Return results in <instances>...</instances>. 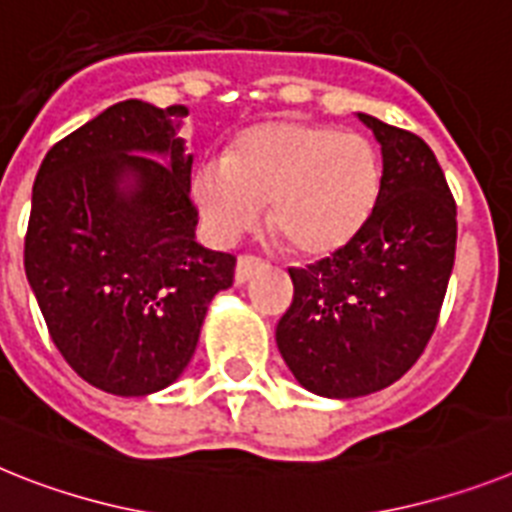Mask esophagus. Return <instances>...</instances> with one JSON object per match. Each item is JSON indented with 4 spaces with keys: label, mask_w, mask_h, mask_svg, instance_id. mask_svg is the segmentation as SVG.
<instances>
[{
    "label": "esophagus",
    "mask_w": 512,
    "mask_h": 512,
    "mask_svg": "<svg viewBox=\"0 0 512 512\" xmlns=\"http://www.w3.org/2000/svg\"><path fill=\"white\" fill-rule=\"evenodd\" d=\"M263 265H265V260H260V257H255V255H239V260H236V273H234L236 283L249 281V278L255 276L257 270L263 268Z\"/></svg>",
    "instance_id": "obj_1"
}]
</instances>
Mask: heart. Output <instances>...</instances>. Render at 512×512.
Instances as JSON below:
<instances>
[{
    "label": "heart",
    "instance_id": "heart-1",
    "mask_svg": "<svg viewBox=\"0 0 512 512\" xmlns=\"http://www.w3.org/2000/svg\"><path fill=\"white\" fill-rule=\"evenodd\" d=\"M382 166L356 132L299 119L252 124L223 161L192 174L190 192L218 244H234L268 209L270 231L294 255L330 257L362 234L377 208Z\"/></svg>",
    "mask_w": 512,
    "mask_h": 512
}]
</instances>
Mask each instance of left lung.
Returning <instances> with one entry per match:
<instances>
[{"label":"left lung","mask_w":512,"mask_h":512,"mask_svg":"<svg viewBox=\"0 0 512 512\" xmlns=\"http://www.w3.org/2000/svg\"><path fill=\"white\" fill-rule=\"evenodd\" d=\"M382 145L377 208L354 242L289 270L294 302L278 320L283 362L325 398L388 388L435 333L455 263V200L422 137L359 114Z\"/></svg>","instance_id":"1"}]
</instances>
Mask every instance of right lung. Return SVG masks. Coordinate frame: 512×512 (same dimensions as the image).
Listing matches in <instances>:
<instances>
[{
  "instance_id": "obj_1",
  "label": "right lung",
  "mask_w": 512,
  "mask_h": 512,
  "mask_svg": "<svg viewBox=\"0 0 512 512\" xmlns=\"http://www.w3.org/2000/svg\"><path fill=\"white\" fill-rule=\"evenodd\" d=\"M184 117L187 106L114 103L62 137L33 184L25 276L59 354L106 393L171 385L234 281L236 257L195 242Z\"/></svg>"
}]
</instances>
